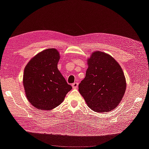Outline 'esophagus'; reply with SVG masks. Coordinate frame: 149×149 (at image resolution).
Wrapping results in <instances>:
<instances>
[{
	"label": "esophagus",
	"mask_w": 149,
	"mask_h": 149,
	"mask_svg": "<svg viewBox=\"0 0 149 149\" xmlns=\"http://www.w3.org/2000/svg\"><path fill=\"white\" fill-rule=\"evenodd\" d=\"M72 86L73 88L76 89L77 88V86H78V83H77V82H75V83L72 84Z\"/></svg>",
	"instance_id": "1"
}]
</instances>
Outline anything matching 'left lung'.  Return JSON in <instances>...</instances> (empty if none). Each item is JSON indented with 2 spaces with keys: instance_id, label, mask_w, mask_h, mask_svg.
Returning a JSON list of instances; mask_svg holds the SVG:
<instances>
[{
  "instance_id": "obj_1",
  "label": "left lung",
  "mask_w": 149,
  "mask_h": 149,
  "mask_svg": "<svg viewBox=\"0 0 149 149\" xmlns=\"http://www.w3.org/2000/svg\"><path fill=\"white\" fill-rule=\"evenodd\" d=\"M86 77L79 92L89 108L96 112H109L120 102L126 91V79L118 63L107 53L94 52L88 59Z\"/></svg>"
}]
</instances>
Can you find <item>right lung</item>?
Segmentation results:
<instances>
[{"instance_id":"1","label":"right lung","mask_w":149,"mask_h":149,"mask_svg":"<svg viewBox=\"0 0 149 149\" xmlns=\"http://www.w3.org/2000/svg\"><path fill=\"white\" fill-rule=\"evenodd\" d=\"M59 53L47 49L31 59L24 70L23 86L29 102L42 110H51L64 100L72 87L57 69Z\"/></svg>"}]
</instances>
